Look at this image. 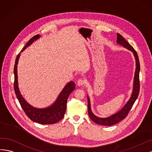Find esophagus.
I'll return each instance as SVG.
<instances>
[{"label":"esophagus","mask_w":152,"mask_h":152,"mask_svg":"<svg viewBox=\"0 0 152 152\" xmlns=\"http://www.w3.org/2000/svg\"><path fill=\"white\" fill-rule=\"evenodd\" d=\"M85 83V81L83 79H79L77 81V85L78 86H83Z\"/></svg>","instance_id":"obj_1"}]
</instances>
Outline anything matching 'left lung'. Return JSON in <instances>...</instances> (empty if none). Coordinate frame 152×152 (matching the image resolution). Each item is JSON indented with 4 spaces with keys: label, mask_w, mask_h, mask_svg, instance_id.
Returning <instances> with one entry per match:
<instances>
[{
    "label": "left lung",
    "mask_w": 152,
    "mask_h": 152,
    "mask_svg": "<svg viewBox=\"0 0 152 152\" xmlns=\"http://www.w3.org/2000/svg\"><path fill=\"white\" fill-rule=\"evenodd\" d=\"M117 43L122 45L124 47L127 48L128 50H131L132 52H133V54L134 56L135 59H136V71L134 74V85H133V90L130 99L127 102V104L124 106L121 110L116 114L112 115L107 118H100L96 115H95L92 113L91 110V106H90V102L89 97L87 96L88 99V115L90 118L94 121L95 123L103 125V126H112L114 125L117 123H118L122 120L125 119L126 116L128 115L129 112L130 111L131 109L133 107L134 103L135 102L138 96L139 92H140V64L139 61V58L137 54V52L134 49L133 47H132L130 44L127 42L125 39L123 38L121 35L119 33H117Z\"/></svg>",
    "instance_id": "obj_1"
}]
</instances>
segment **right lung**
<instances>
[{
    "label": "right lung",
    "mask_w": 152,
    "mask_h": 152,
    "mask_svg": "<svg viewBox=\"0 0 152 152\" xmlns=\"http://www.w3.org/2000/svg\"><path fill=\"white\" fill-rule=\"evenodd\" d=\"M40 37V35H37L32 37L30 40L24 47L21 52H23L26 48L30 46L31 44ZM20 56V53L17 56L15 64L14 67V88L15 94L16 95L17 99L19 100L23 110L25 112L26 115L31 121L42 124H52L60 121L64 116V114L66 111L67 100L71 93L75 90V84L74 82L71 81L68 83L62 90L61 94L58 95V98L54 104L51 106L45 109H37L32 107L28 104L26 100L23 99V97L20 94L18 83V64L19 58Z\"/></svg>",
    "instance_id": "add662e5"
}]
</instances>
